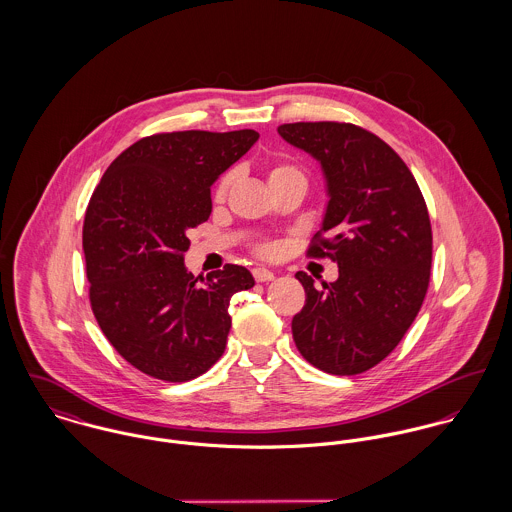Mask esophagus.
<instances>
[{
  "label": "esophagus",
  "instance_id": "obj_1",
  "mask_svg": "<svg viewBox=\"0 0 512 512\" xmlns=\"http://www.w3.org/2000/svg\"><path fill=\"white\" fill-rule=\"evenodd\" d=\"M252 274H254L256 282H272L274 280V272H270L266 268H254Z\"/></svg>",
  "mask_w": 512,
  "mask_h": 512
}]
</instances>
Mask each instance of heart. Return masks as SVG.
I'll return each instance as SVG.
<instances>
[{"instance_id": "1", "label": "heart", "mask_w": 512, "mask_h": 512, "mask_svg": "<svg viewBox=\"0 0 512 512\" xmlns=\"http://www.w3.org/2000/svg\"><path fill=\"white\" fill-rule=\"evenodd\" d=\"M286 179H301V181H305L303 173H301L297 167H293V165L280 163V165H274V167L268 171V183H270V185H276V183L286 181ZM230 183H232V175H226V177L220 179L219 187H217V199L224 197V193H226V189H228ZM260 252L266 254V256H270V254H274V246H272V244H264V246L260 248Z\"/></svg>"}]
</instances>
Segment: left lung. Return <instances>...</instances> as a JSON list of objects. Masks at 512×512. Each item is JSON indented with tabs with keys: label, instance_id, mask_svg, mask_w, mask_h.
I'll list each match as a JSON object with an SVG mask.
<instances>
[{
	"label": "left lung",
	"instance_id": "8db88e82",
	"mask_svg": "<svg viewBox=\"0 0 512 512\" xmlns=\"http://www.w3.org/2000/svg\"><path fill=\"white\" fill-rule=\"evenodd\" d=\"M278 134L323 171L329 238L309 254L339 266L331 284L295 278L305 305L293 317L301 357L323 372L349 376L378 365L400 343L428 292L432 226L420 187L398 153L353 124L297 122Z\"/></svg>",
	"mask_w": 512,
	"mask_h": 512
}]
</instances>
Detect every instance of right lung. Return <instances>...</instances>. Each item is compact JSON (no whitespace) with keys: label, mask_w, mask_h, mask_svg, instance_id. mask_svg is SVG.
Segmentation results:
<instances>
[{"label":"right lung","mask_w":512,"mask_h":512,"mask_svg":"<svg viewBox=\"0 0 512 512\" xmlns=\"http://www.w3.org/2000/svg\"><path fill=\"white\" fill-rule=\"evenodd\" d=\"M260 134L173 132L120 153L94 189L82 228L94 317L138 370L187 382L215 365L230 331V297L254 286L244 266L195 278L187 232L211 217V187Z\"/></svg>","instance_id":"add662e5"}]
</instances>
